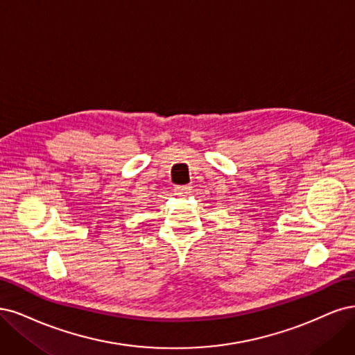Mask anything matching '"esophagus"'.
<instances>
[{
  "label": "esophagus",
  "mask_w": 355,
  "mask_h": 355,
  "mask_svg": "<svg viewBox=\"0 0 355 355\" xmlns=\"http://www.w3.org/2000/svg\"><path fill=\"white\" fill-rule=\"evenodd\" d=\"M174 191L177 196H187V194L191 193V187L190 186H175Z\"/></svg>",
  "instance_id": "esophagus-1"
}]
</instances>
